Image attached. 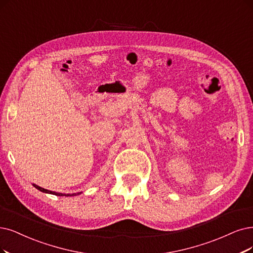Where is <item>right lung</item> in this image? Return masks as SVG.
<instances>
[{
  "instance_id": "right-lung-1",
  "label": "right lung",
  "mask_w": 253,
  "mask_h": 253,
  "mask_svg": "<svg viewBox=\"0 0 253 253\" xmlns=\"http://www.w3.org/2000/svg\"><path fill=\"white\" fill-rule=\"evenodd\" d=\"M35 189H37L39 191L42 192V193H45V194H52V195H55V196H65V197H72V196H77V195H80V193H74V194H62V193H57V192H53V191H49V190H45L43 188H41V186L36 185V184H32Z\"/></svg>"
}]
</instances>
